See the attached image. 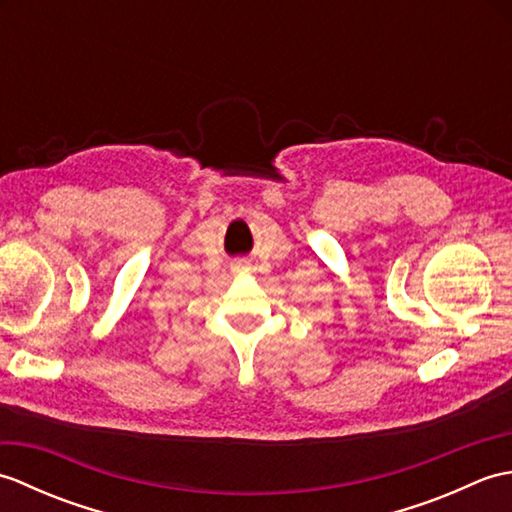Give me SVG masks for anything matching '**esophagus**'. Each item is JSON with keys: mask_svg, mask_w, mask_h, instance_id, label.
<instances>
[{"mask_svg": "<svg viewBox=\"0 0 512 512\" xmlns=\"http://www.w3.org/2000/svg\"><path fill=\"white\" fill-rule=\"evenodd\" d=\"M235 266H237V268H239V266H244V259H239V262H237Z\"/></svg>", "mask_w": 512, "mask_h": 512, "instance_id": "34e87169", "label": "esophagus"}]
</instances>
